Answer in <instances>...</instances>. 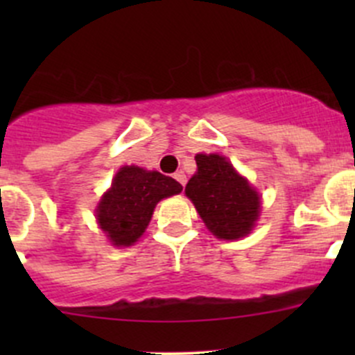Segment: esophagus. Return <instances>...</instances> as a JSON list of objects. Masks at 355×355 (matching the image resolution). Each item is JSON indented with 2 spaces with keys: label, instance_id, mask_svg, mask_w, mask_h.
Masks as SVG:
<instances>
[{
  "label": "esophagus",
  "instance_id": "1",
  "mask_svg": "<svg viewBox=\"0 0 355 355\" xmlns=\"http://www.w3.org/2000/svg\"><path fill=\"white\" fill-rule=\"evenodd\" d=\"M173 178L182 185V187H185V184H187V177H185L184 171H177V173L173 175Z\"/></svg>",
  "mask_w": 355,
  "mask_h": 355
}]
</instances>
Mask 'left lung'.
Masks as SVG:
<instances>
[{
	"label": "left lung",
	"mask_w": 355,
	"mask_h": 355,
	"mask_svg": "<svg viewBox=\"0 0 355 355\" xmlns=\"http://www.w3.org/2000/svg\"><path fill=\"white\" fill-rule=\"evenodd\" d=\"M198 171L189 180L185 194L213 235L235 241L252 230L259 216V194L230 161L220 155L196 156Z\"/></svg>",
	"instance_id": "left-lung-1"
}]
</instances>
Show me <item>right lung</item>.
<instances>
[{
	"label": "right lung",
	"instance_id": "add662e5",
	"mask_svg": "<svg viewBox=\"0 0 355 355\" xmlns=\"http://www.w3.org/2000/svg\"><path fill=\"white\" fill-rule=\"evenodd\" d=\"M178 192H182V185L159 171L120 168L96 209L99 227L108 234L113 245H132L144 234L156 204Z\"/></svg>",
	"mask_w": 355,
	"mask_h": 355
}]
</instances>
